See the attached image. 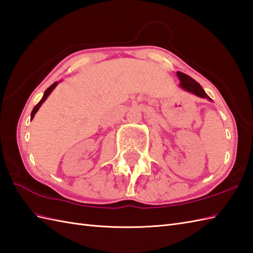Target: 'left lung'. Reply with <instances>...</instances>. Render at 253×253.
I'll list each match as a JSON object with an SVG mask.
<instances>
[{"mask_svg": "<svg viewBox=\"0 0 253 253\" xmlns=\"http://www.w3.org/2000/svg\"><path fill=\"white\" fill-rule=\"evenodd\" d=\"M176 75L178 77L179 81H181V86L184 89H186L187 92L197 95V96H199V97L208 98L211 100V98L206 94V92L204 91V88L201 87L200 84L197 81H195L193 78H190L186 74H183V72H181V71H177Z\"/></svg>", "mask_w": 253, "mask_h": 253, "instance_id": "left-lung-1", "label": "left lung"}]
</instances>
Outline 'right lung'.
<instances>
[{
	"label": "right lung",
	"mask_w": 253,
	"mask_h": 253,
	"mask_svg": "<svg viewBox=\"0 0 253 253\" xmlns=\"http://www.w3.org/2000/svg\"><path fill=\"white\" fill-rule=\"evenodd\" d=\"M57 85V82H55V83H53L52 85H50L49 87H47V89L45 92H44V95H43V97H42V99L40 100V102H39L36 106H35V108H33V110H32V112H31V119H33V117H35V115L37 114V111L39 110V108L41 107V105L44 103V100H45L46 98H47V96L48 95L50 94V92L53 91V89L55 88V86Z\"/></svg>",
	"instance_id": "add662e5"
}]
</instances>
